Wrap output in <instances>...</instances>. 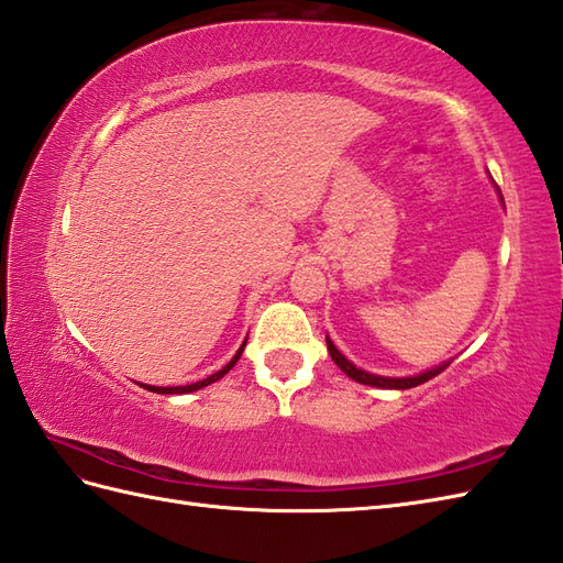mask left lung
I'll use <instances>...</instances> for the list:
<instances>
[{"instance_id":"8db88e82","label":"left lung","mask_w":563,"mask_h":563,"mask_svg":"<svg viewBox=\"0 0 563 563\" xmlns=\"http://www.w3.org/2000/svg\"><path fill=\"white\" fill-rule=\"evenodd\" d=\"M499 197H501V192H499ZM501 201H504V199H501ZM325 342H328V352H330V356H333V362H335L344 373H347V376H350L352 380L362 383V385H371V387H385V390H409V387H416V385H421V383H426V380H430V378L440 376V373H442L446 366H450V362H444V364H440V366H435V368H430V371H423V373H419V376H411V378H385V376H376V373H368V371L356 368L352 362H347V358H344V356L340 354V350L335 347L333 340L325 338Z\"/></svg>"}]
</instances>
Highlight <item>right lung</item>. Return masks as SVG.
<instances>
[{"label":"right lung","mask_w":563,"mask_h":563,"mask_svg":"<svg viewBox=\"0 0 563 563\" xmlns=\"http://www.w3.org/2000/svg\"><path fill=\"white\" fill-rule=\"evenodd\" d=\"M244 344H247V340L242 342V347L238 350V354H235L233 358H230V362H228L221 371H216L213 376H209V378H205V380L192 383V385H178V387H154V385H142V387H144V390H150V393H156V395H187V393H195V390H199V387H207V385L216 383L219 378H223L225 373L238 364V358H240V354H242V350H244Z\"/></svg>","instance_id":"obj_1"}]
</instances>
